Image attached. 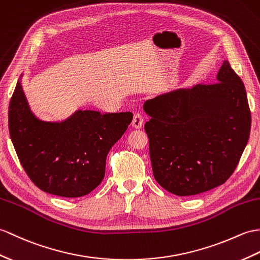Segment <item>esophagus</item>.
Here are the masks:
<instances>
[{
	"instance_id": "obj_1",
	"label": "esophagus",
	"mask_w": 260,
	"mask_h": 260,
	"mask_svg": "<svg viewBox=\"0 0 260 260\" xmlns=\"http://www.w3.org/2000/svg\"><path fill=\"white\" fill-rule=\"evenodd\" d=\"M144 123V117L141 113H136L134 114V118H133L132 126L134 128H141Z\"/></svg>"
}]
</instances>
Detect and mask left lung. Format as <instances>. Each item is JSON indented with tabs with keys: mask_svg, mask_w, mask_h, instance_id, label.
Returning <instances> with one entry per match:
<instances>
[{
	"mask_svg": "<svg viewBox=\"0 0 260 260\" xmlns=\"http://www.w3.org/2000/svg\"><path fill=\"white\" fill-rule=\"evenodd\" d=\"M154 177L177 196L215 188L232 176L248 142L250 110L243 81L228 61L217 82L144 103Z\"/></svg>",
	"mask_w": 260,
	"mask_h": 260,
	"instance_id": "8db88e82",
	"label": "left lung"
}]
</instances>
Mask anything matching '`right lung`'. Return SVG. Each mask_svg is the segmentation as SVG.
Returning a JSON list of instances; mask_svg holds the SVG:
<instances>
[{"mask_svg":"<svg viewBox=\"0 0 260 260\" xmlns=\"http://www.w3.org/2000/svg\"><path fill=\"white\" fill-rule=\"evenodd\" d=\"M21 78L10 101L9 129L24 171L48 194H89L104 178L106 156L133 114L80 110L63 122H44L29 108Z\"/></svg>","mask_w":260,"mask_h":260,"instance_id":"right-lung-1","label":"right lung"}]
</instances>
